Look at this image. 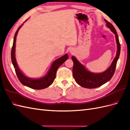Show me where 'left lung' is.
I'll use <instances>...</instances> for the list:
<instances>
[{"label":"left lung","instance_id":"left-lung-1","mask_svg":"<svg viewBox=\"0 0 130 130\" xmlns=\"http://www.w3.org/2000/svg\"><path fill=\"white\" fill-rule=\"evenodd\" d=\"M107 23V26L110 28L114 33L117 44V52L111 64L106 71L101 73H93L86 70L83 64L77 60L74 56H72V59L74 63L73 67V75L75 82L79 85L87 89H93L101 86L111 79L113 76L117 63L120 53V44L116 29L110 22L104 20Z\"/></svg>","mask_w":130,"mask_h":130}]
</instances>
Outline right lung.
Returning a JSON list of instances; mask_svg holds the SVG:
<instances>
[{
	"mask_svg": "<svg viewBox=\"0 0 130 130\" xmlns=\"http://www.w3.org/2000/svg\"><path fill=\"white\" fill-rule=\"evenodd\" d=\"M22 25L23 24L19 27V28L17 29V30L16 31L15 36H14L13 38V45L11 49V61L14 67V68H15V72L17 76V78H18L19 80H20V82L23 85L29 87L31 89L36 90H41L45 89L50 85H51V84L53 83L56 78V72L57 69L58 68L59 66L62 65L67 59L68 58V56L67 54H66L63 56L61 57L60 58L57 59L56 60H55L53 62V63H52L51 68L50 70H49V71L47 74L45 76L43 77V78L36 79L28 78L27 76L23 74L22 72L21 71L20 69L19 68V67L17 64L15 58V43L16 36L17 33H18L19 29Z\"/></svg>",
	"mask_w": 130,
	"mask_h": 130,
	"instance_id": "add662e5",
	"label": "right lung"
}]
</instances>
